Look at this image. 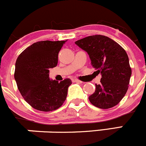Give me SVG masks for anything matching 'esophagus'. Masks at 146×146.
Masks as SVG:
<instances>
[{"instance_id": "obj_1", "label": "esophagus", "mask_w": 146, "mask_h": 146, "mask_svg": "<svg viewBox=\"0 0 146 146\" xmlns=\"http://www.w3.org/2000/svg\"><path fill=\"white\" fill-rule=\"evenodd\" d=\"M72 81H73V82H77V83H82V81H80V80H79V79H72Z\"/></svg>"}]
</instances>
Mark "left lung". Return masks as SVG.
Instances as JSON below:
<instances>
[{
    "label": "left lung",
    "instance_id": "left-lung-1",
    "mask_svg": "<svg viewBox=\"0 0 146 146\" xmlns=\"http://www.w3.org/2000/svg\"><path fill=\"white\" fill-rule=\"evenodd\" d=\"M89 54L92 65L102 74L100 84L89 96L94 106L103 109L117 105L128 89L131 68L125 50L114 40L101 35H91L75 42Z\"/></svg>",
    "mask_w": 146,
    "mask_h": 146
}]
</instances>
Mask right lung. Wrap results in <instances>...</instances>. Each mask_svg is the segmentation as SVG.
Instances as JSON below:
<instances>
[{
    "label": "right lung",
    "mask_w": 146,
    "mask_h": 146,
    "mask_svg": "<svg viewBox=\"0 0 146 146\" xmlns=\"http://www.w3.org/2000/svg\"><path fill=\"white\" fill-rule=\"evenodd\" d=\"M66 41L37 42L17 59L14 77L18 90L26 102L37 110L54 111L67 99L72 81L65 79L58 82L49 77V70L57 65L59 52Z\"/></svg>",
    "instance_id": "right-lung-1"
}]
</instances>
